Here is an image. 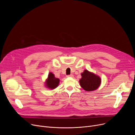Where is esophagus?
<instances>
[{
    "mask_svg": "<svg viewBox=\"0 0 135 135\" xmlns=\"http://www.w3.org/2000/svg\"><path fill=\"white\" fill-rule=\"evenodd\" d=\"M73 76H74V75L73 74H70V75H67V77H69V78H73Z\"/></svg>",
    "mask_w": 135,
    "mask_h": 135,
    "instance_id": "34e87169",
    "label": "esophagus"
}]
</instances>
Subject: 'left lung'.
Here are the masks:
<instances>
[{
    "label": "left lung",
    "mask_w": 135,
    "mask_h": 135,
    "mask_svg": "<svg viewBox=\"0 0 135 135\" xmlns=\"http://www.w3.org/2000/svg\"><path fill=\"white\" fill-rule=\"evenodd\" d=\"M81 78L79 80L81 87L86 91H92L96 90L100 86L101 78L94 73L84 70L81 74Z\"/></svg>",
    "instance_id": "left-lung-1"
}]
</instances>
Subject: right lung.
I'll use <instances>...</instances> for the list:
<instances>
[{
  "mask_svg": "<svg viewBox=\"0 0 135 135\" xmlns=\"http://www.w3.org/2000/svg\"><path fill=\"white\" fill-rule=\"evenodd\" d=\"M59 83L60 79L56 78L53 73L50 72L45 81V86L50 89H54L58 86Z\"/></svg>",
  "mask_w": 135,
  "mask_h": 135,
  "instance_id": "right-lung-1",
  "label": "right lung"
}]
</instances>
